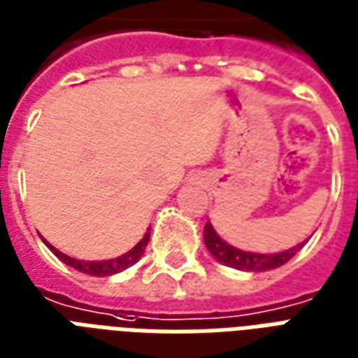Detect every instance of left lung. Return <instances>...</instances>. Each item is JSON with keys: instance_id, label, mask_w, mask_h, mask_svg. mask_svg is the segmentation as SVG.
I'll use <instances>...</instances> for the list:
<instances>
[{"instance_id": "obj_1", "label": "left lung", "mask_w": 358, "mask_h": 358, "mask_svg": "<svg viewBox=\"0 0 358 358\" xmlns=\"http://www.w3.org/2000/svg\"><path fill=\"white\" fill-rule=\"evenodd\" d=\"M203 241H206V247L208 251L213 255L215 259L222 262L224 266H230V268H236V270L243 271H266L271 270V268H279L283 266L285 262L296 255L300 249L303 247V243L292 247L289 251L275 252V255H259V252H245L236 249V247L228 245L227 241H222L217 236V232L211 227V222L208 220V224L203 227Z\"/></svg>"}]
</instances>
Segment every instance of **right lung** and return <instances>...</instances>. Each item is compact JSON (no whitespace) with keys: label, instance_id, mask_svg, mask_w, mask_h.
<instances>
[{"label":"right lung","instance_id":"right-lung-1","mask_svg":"<svg viewBox=\"0 0 358 358\" xmlns=\"http://www.w3.org/2000/svg\"><path fill=\"white\" fill-rule=\"evenodd\" d=\"M149 238H150V232H147L143 236V240L139 241L138 245L134 247L131 251H128L126 255H122V257H117V259L99 260V262H85V260L71 259V257H67V255H64V252L58 251L56 247L50 245L48 241H45V240L43 241L47 243L48 249L55 252L56 257H58V259H60L64 264L71 266V268H75L77 271H83V273H88V275L106 278V275H113V273H118V271H122V270H126V268H130V266L136 264V262L141 259V255L145 252V247H147V243H149Z\"/></svg>","mask_w":358,"mask_h":358}]
</instances>
